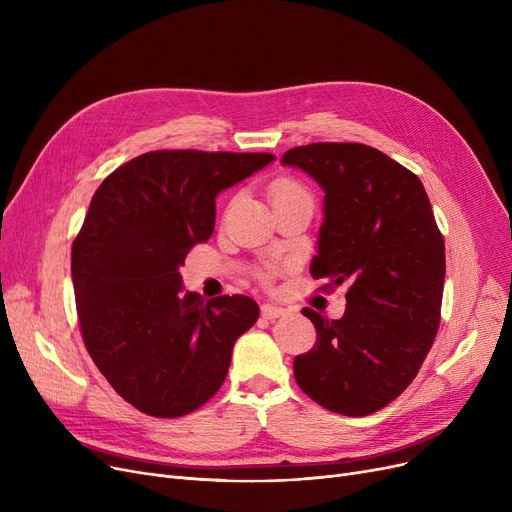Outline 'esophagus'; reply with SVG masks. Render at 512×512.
Instances as JSON below:
<instances>
[{"instance_id":"34e87169","label":"esophagus","mask_w":512,"mask_h":512,"mask_svg":"<svg viewBox=\"0 0 512 512\" xmlns=\"http://www.w3.org/2000/svg\"><path fill=\"white\" fill-rule=\"evenodd\" d=\"M261 315L265 319H278L282 315H286V309L284 307H278V305H263L261 307Z\"/></svg>"}]
</instances>
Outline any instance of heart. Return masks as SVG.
<instances>
[{"mask_svg":"<svg viewBox=\"0 0 512 512\" xmlns=\"http://www.w3.org/2000/svg\"><path fill=\"white\" fill-rule=\"evenodd\" d=\"M270 197H272V203H280V201L292 199V197H309V191L299 180H294V178H278L270 186ZM274 272H276L274 267H270V270H267V274H265V280H270Z\"/></svg>","mask_w":512,"mask_h":512,"instance_id":"1","label":"heart"}]
</instances>
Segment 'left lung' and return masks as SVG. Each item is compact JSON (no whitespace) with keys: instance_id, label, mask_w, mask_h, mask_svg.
<instances>
[{"instance_id":"1","label":"left lung","mask_w":512,"mask_h":512,"mask_svg":"<svg viewBox=\"0 0 512 512\" xmlns=\"http://www.w3.org/2000/svg\"><path fill=\"white\" fill-rule=\"evenodd\" d=\"M282 164L326 193L311 276L348 284L340 319L303 309L317 340L294 357V378L332 413L371 415L415 380L440 326L446 253L432 203L411 170L361 143L294 147Z\"/></svg>"}]
</instances>
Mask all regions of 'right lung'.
Wrapping results in <instances>:
<instances>
[{
	"label": "right lung",
	"mask_w": 512,
	"mask_h": 512,
	"mask_svg": "<svg viewBox=\"0 0 512 512\" xmlns=\"http://www.w3.org/2000/svg\"><path fill=\"white\" fill-rule=\"evenodd\" d=\"M272 153L149 151L95 191L72 242L78 324L91 359L134 409L197 411L220 390L238 336L259 317L245 294L182 292L180 265L215 226V197Z\"/></svg>",
	"instance_id": "right-lung-1"
}]
</instances>
